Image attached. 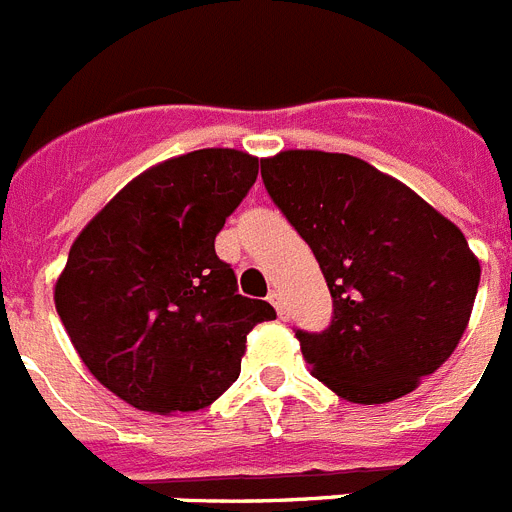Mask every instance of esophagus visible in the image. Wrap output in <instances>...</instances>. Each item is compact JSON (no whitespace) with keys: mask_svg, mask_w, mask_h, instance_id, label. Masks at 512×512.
I'll list each match as a JSON object with an SVG mask.
<instances>
[{"mask_svg":"<svg viewBox=\"0 0 512 512\" xmlns=\"http://www.w3.org/2000/svg\"><path fill=\"white\" fill-rule=\"evenodd\" d=\"M268 302L278 309V317H281V320H286V317H289V309H286V304H283L281 291H276V289L270 291V294H268Z\"/></svg>","mask_w":512,"mask_h":512,"instance_id":"esophagus-1","label":"esophagus"}]
</instances>
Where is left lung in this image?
Masks as SVG:
<instances>
[{
    "label": "left lung",
    "mask_w": 512,
    "mask_h": 512,
    "mask_svg": "<svg viewBox=\"0 0 512 512\" xmlns=\"http://www.w3.org/2000/svg\"><path fill=\"white\" fill-rule=\"evenodd\" d=\"M260 174L333 296L328 328L296 330L312 375L367 406L411 393L448 362L471 317L482 270L466 236L346 153L283 150Z\"/></svg>",
    "instance_id": "8db88e82"
}]
</instances>
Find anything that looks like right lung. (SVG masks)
Listing matches in <instances>:
<instances>
[{"mask_svg":"<svg viewBox=\"0 0 512 512\" xmlns=\"http://www.w3.org/2000/svg\"><path fill=\"white\" fill-rule=\"evenodd\" d=\"M257 158L205 148L132 179L77 236L54 289L62 325L101 385L140 411H197L239 377L247 333L276 320L239 294L216 236Z\"/></svg>","mask_w":512,"mask_h":512,"instance_id":"1","label":"right lung"}]
</instances>
